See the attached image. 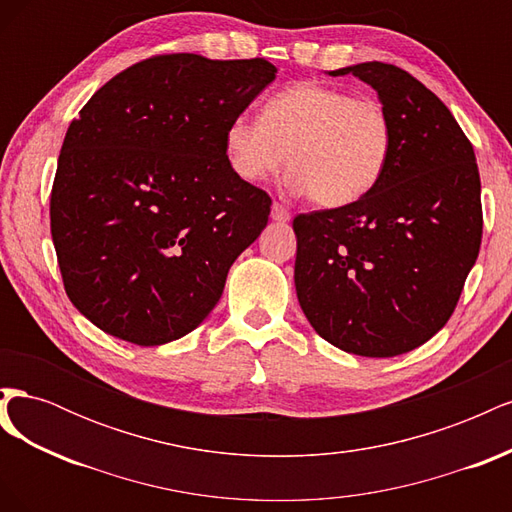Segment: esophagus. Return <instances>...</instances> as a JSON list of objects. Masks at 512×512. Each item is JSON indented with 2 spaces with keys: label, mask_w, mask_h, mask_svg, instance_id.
Listing matches in <instances>:
<instances>
[{
  "label": "esophagus",
  "mask_w": 512,
  "mask_h": 512,
  "mask_svg": "<svg viewBox=\"0 0 512 512\" xmlns=\"http://www.w3.org/2000/svg\"><path fill=\"white\" fill-rule=\"evenodd\" d=\"M271 218H273V222L286 224V222L290 220V211H288L284 205H280V203H273V207H271Z\"/></svg>",
  "instance_id": "esophagus-1"
}]
</instances>
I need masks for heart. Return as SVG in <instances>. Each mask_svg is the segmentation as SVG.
<instances>
[{"label":"heart","instance_id":"b5f03b06","mask_svg":"<svg viewBox=\"0 0 512 512\" xmlns=\"http://www.w3.org/2000/svg\"><path fill=\"white\" fill-rule=\"evenodd\" d=\"M224 151L243 181L269 179L288 160L294 192H307L320 207H344L380 181L393 151V121L374 98L301 81L273 94L260 119H230Z\"/></svg>","mask_w":512,"mask_h":512}]
</instances>
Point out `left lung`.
Wrapping results in <instances>:
<instances>
[{
	"mask_svg": "<svg viewBox=\"0 0 512 512\" xmlns=\"http://www.w3.org/2000/svg\"><path fill=\"white\" fill-rule=\"evenodd\" d=\"M329 74L376 89L393 151L363 198L294 218V286L322 339L386 359L425 344L455 312L483 237L478 166L451 111L406 70L365 61Z\"/></svg>",
	"mask_w": 512,
	"mask_h": 512,
	"instance_id": "obj_1",
	"label": "left lung"
}]
</instances>
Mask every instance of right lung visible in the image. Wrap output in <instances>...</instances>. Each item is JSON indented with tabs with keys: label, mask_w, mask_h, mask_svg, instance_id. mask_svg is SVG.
Here are the masks:
<instances>
[{
	"label": "right lung",
	"mask_w": 512,
	"mask_h": 512,
	"mask_svg": "<svg viewBox=\"0 0 512 512\" xmlns=\"http://www.w3.org/2000/svg\"><path fill=\"white\" fill-rule=\"evenodd\" d=\"M267 59L158 55L113 76L61 145L51 235L64 288L136 346L188 335L269 222L271 198L232 173L224 132L275 81Z\"/></svg>",
	"instance_id": "1"
}]
</instances>
